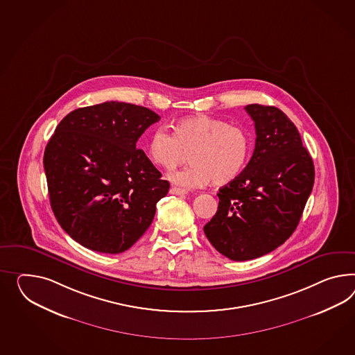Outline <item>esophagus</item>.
I'll use <instances>...</instances> for the list:
<instances>
[{"label": "esophagus", "mask_w": 355, "mask_h": 355, "mask_svg": "<svg viewBox=\"0 0 355 355\" xmlns=\"http://www.w3.org/2000/svg\"><path fill=\"white\" fill-rule=\"evenodd\" d=\"M170 193H171V194H175V196H185V194H188V191H185V189H180V188H176V187H173V188L170 189Z\"/></svg>", "instance_id": "esophagus-1"}]
</instances>
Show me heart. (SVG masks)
<instances>
[{
  "label": "heart",
  "instance_id": "1",
  "mask_svg": "<svg viewBox=\"0 0 355 355\" xmlns=\"http://www.w3.org/2000/svg\"><path fill=\"white\" fill-rule=\"evenodd\" d=\"M153 164L173 170L188 159L191 164L170 173L168 179L182 188H198L209 182L227 185L243 171L251 153V139L243 128L225 121L194 116L178 121L173 134L155 128L146 143Z\"/></svg>",
  "mask_w": 355,
  "mask_h": 355
}]
</instances>
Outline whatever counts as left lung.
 Returning <instances> with one entry per match:
<instances>
[{"label": "left lung", "instance_id": "obj_1", "mask_svg": "<svg viewBox=\"0 0 355 355\" xmlns=\"http://www.w3.org/2000/svg\"><path fill=\"white\" fill-rule=\"evenodd\" d=\"M254 155L239 176L218 189L215 216L203 230L218 252L234 261L269 254L296 227L314 185V164L300 134L282 110L250 104Z\"/></svg>", "mask_w": 355, "mask_h": 355}]
</instances>
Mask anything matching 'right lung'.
I'll use <instances>...</instances> for the list:
<instances>
[{
    "label": "right lung",
    "instance_id": "add662e5",
    "mask_svg": "<svg viewBox=\"0 0 355 355\" xmlns=\"http://www.w3.org/2000/svg\"><path fill=\"white\" fill-rule=\"evenodd\" d=\"M159 119L140 105L105 101L73 110L56 126L44 155L50 205L80 245L121 254L152 224L170 182L137 143Z\"/></svg>",
    "mask_w": 355,
    "mask_h": 355
}]
</instances>
